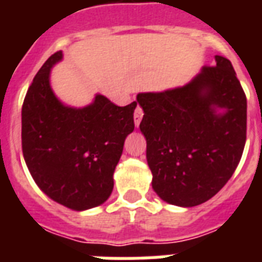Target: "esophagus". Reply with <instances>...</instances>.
<instances>
[{
    "label": "esophagus",
    "mask_w": 262,
    "mask_h": 262,
    "mask_svg": "<svg viewBox=\"0 0 262 262\" xmlns=\"http://www.w3.org/2000/svg\"><path fill=\"white\" fill-rule=\"evenodd\" d=\"M143 108L140 106L136 107V110H135V114H133V118H135V125L136 126H139L140 122H141V118H143Z\"/></svg>",
    "instance_id": "esophagus-1"
}]
</instances>
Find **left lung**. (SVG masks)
I'll return each instance as SVG.
<instances>
[{
    "label": "left lung",
    "instance_id": "1",
    "mask_svg": "<svg viewBox=\"0 0 262 262\" xmlns=\"http://www.w3.org/2000/svg\"><path fill=\"white\" fill-rule=\"evenodd\" d=\"M185 87L137 95L144 110L152 187L172 205L194 207L228 182L246 143V95L231 62L216 55ZM216 108H224L217 115Z\"/></svg>",
    "mask_w": 262,
    "mask_h": 262
}]
</instances>
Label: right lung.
Returning a JSON list of instances; mask_svg holds the SVG:
<instances>
[{
	"mask_svg": "<svg viewBox=\"0 0 262 262\" xmlns=\"http://www.w3.org/2000/svg\"><path fill=\"white\" fill-rule=\"evenodd\" d=\"M62 58L57 51L43 63L21 108V148L27 167L42 191L65 207L84 211L110 197L123 143L135 129L137 102L119 107L96 95L84 108L63 106L49 76Z\"/></svg>",
	"mask_w": 262,
	"mask_h": 262,
	"instance_id": "obj_1",
	"label": "right lung"
}]
</instances>
